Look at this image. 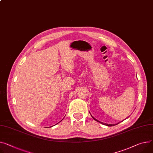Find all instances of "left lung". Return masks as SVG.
Here are the masks:
<instances>
[{
  "label": "left lung",
  "mask_w": 153,
  "mask_h": 153,
  "mask_svg": "<svg viewBox=\"0 0 153 153\" xmlns=\"http://www.w3.org/2000/svg\"><path fill=\"white\" fill-rule=\"evenodd\" d=\"M92 118L94 119V120H96V121H97V122H99L100 123H101V124H103V125H105V126H114V124L113 125V124H104V123H102V122H100V121H99L98 120H97L96 119H95L94 118V117H92Z\"/></svg>",
  "instance_id": "8db88e82"
}]
</instances>
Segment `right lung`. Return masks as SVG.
Returning a JSON list of instances; mask_svg holds the SVG:
<instances>
[{
  "mask_svg": "<svg viewBox=\"0 0 153 153\" xmlns=\"http://www.w3.org/2000/svg\"><path fill=\"white\" fill-rule=\"evenodd\" d=\"M51 127H52V126H51Z\"/></svg>",
  "mask_w": 153,
  "mask_h": 153,
  "instance_id": "right-lung-1",
  "label": "right lung"
}]
</instances>
